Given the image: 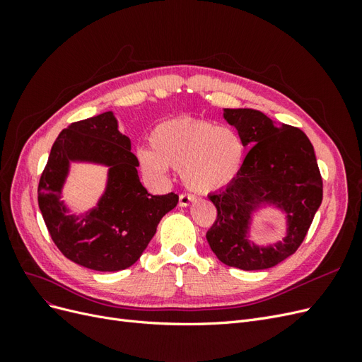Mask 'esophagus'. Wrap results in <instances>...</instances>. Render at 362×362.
<instances>
[{
  "instance_id": "1",
  "label": "esophagus",
  "mask_w": 362,
  "mask_h": 362,
  "mask_svg": "<svg viewBox=\"0 0 362 362\" xmlns=\"http://www.w3.org/2000/svg\"><path fill=\"white\" fill-rule=\"evenodd\" d=\"M193 201H194V196L193 194H190V193H181L178 204H180V206H187Z\"/></svg>"
}]
</instances>
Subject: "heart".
Listing matches in <instances>:
<instances>
[{
	"instance_id": "b5f03b06",
	"label": "heart",
	"mask_w": 362,
	"mask_h": 362,
	"mask_svg": "<svg viewBox=\"0 0 362 362\" xmlns=\"http://www.w3.org/2000/svg\"><path fill=\"white\" fill-rule=\"evenodd\" d=\"M151 148L139 151L144 170L151 177H163L170 166L196 193L228 185L245 156L243 141L234 129L192 117L160 124L151 134Z\"/></svg>"
}]
</instances>
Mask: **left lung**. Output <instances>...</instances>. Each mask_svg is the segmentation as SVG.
<instances>
[{
  "label": "left lung",
  "instance_id": "8db88e82",
  "mask_svg": "<svg viewBox=\"0 0 362 362\" xmlns=\"http://www.w3.org/2000/svg\"><path fill=\"white\" fill-rule=\"evenodd\" d=\"M225 119L250 148L237 177L210 194L217 217L206 242L229 267L264 270L279 264L302 245L323 198V180L314 148L302 129L278 124L250 108H225ZM278 203L289 216V235L275 248L250 247V213L261 202Z\"/></svg>",
  "mask_w": 362,
  "mask_h": 362
}]
</instances>
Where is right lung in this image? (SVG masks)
Segmentation results:
<instances>
[{
	"mask_svg": "<svg viewBox=\"0 0 362 362\" xmlns=\"http://www.w3.org/2000/svg\"><path fill=\"white\" fill-rule=\"evenodd\" d=\"M69 159L111 166L100 205L83 218L66 215L58 201ZM137 168L131 141L119 133L112 112L72 122L62 131L40 175L37 201L52 242L64 257L92 270L117 272L144 254L161 217L178 204V194L148 193Z\"/></svg>",
	"mask_w": 362,
	"mask_h": 362,
	"instance_id": "add662e5",
	"label": "right lung"
}]
</instances>
